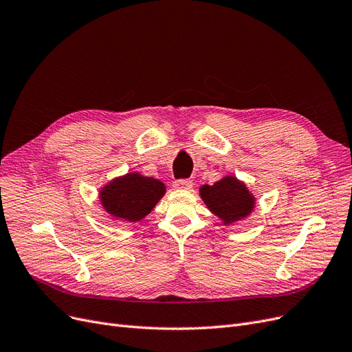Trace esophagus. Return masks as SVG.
I'll return each mask as SVG.
<instances>
[{"mask_svg":"<svg viewBox=\"0 0 352 352\" xmlns=\"http://www.w3.org/2000/svg\"><path fill=\"white\" fill-rule=\"evenodd\" d=\"M192 180L190 179H177L173 182V186L176 189H182V190H189L192 188Z\"/></svg>","mask_w":352,"mask_h":352,"instance_id":"1","label":"esophagus"}]
</instances>
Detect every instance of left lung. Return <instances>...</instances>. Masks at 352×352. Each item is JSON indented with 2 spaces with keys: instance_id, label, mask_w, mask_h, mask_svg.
<instances>
[{
  "instance_id": "obj_1",
  "label": "left lung",
  "mask_w": 352,
  "mask_h": 352,
  "mask_svg": "<svg viewBox=\"0 0 352 352\" xmlns=\"http://www.w3.org/2000/svg\"><path fill=\"white\" fill-rule=\"evenodd\" d=\"M199 192L208 209L212 210L223 223L248 217L256 204L254 196L247 186L234 176H225L212 186L204 185Z\"/></svg>"
}]
</instances>
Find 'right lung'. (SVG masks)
Listing matches in <instances>:
<instances>
[{
  "instance_id": "1",
  "label": "right lung",
  "mask_w": 352,
  "mask_h": 352,
  "mask_svg": "<svg viewBox=\"0 0 352 352\" xmlns=\"http://www.w3.org/2000/svg\"><path fill=\"white\" fill-rule=\"evenodd\" d=\"M164 192L166 186L160 180L127 173L105 185L100 192V199L114 218L137 222L151 212Z\"/></svg>"
}]
</instances>
